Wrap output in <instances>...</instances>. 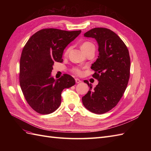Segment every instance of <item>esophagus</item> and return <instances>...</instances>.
I'll use <instances>...</instances> for the list:
<instances>
[{"mask_svg":"<svg viewBox=\"0 0 151 151\" xmlns=\"http://www.w3.org/2000/svg\"><path fill=\"white\" fill-rule=\"evenodd\" d=\"M75 80H76V83L77 84H79V83H81V81L80 79H76Z\"/></svg>","mask_w":151,"mask_h":151,"instance_id":"1","label":"esophagus"}]
</instances>
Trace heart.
<instances>
[{"label": "heart", "mask_w": 151, "mask_h": 151, "mask_svg": "<svg viewBox=\"0 0 151 151\" xmlns=\"http://www.w3.org/2000/svg\"><path fill=\"white\" fill-rule=\"evenodd\" d=\"M91 45H93L92 43H90V42H84L83 44H82L81 45V50H82V51H84V50L86 49V48H88V47H89L90 46H91ZM68 51H69V49H68L67 51H66V53H67L68 52ZM72 71H73V72H74L76 74H77V75H81V74H82V72H81V70L80 69V68H74V69L72 70Z\"/></svg>", "instance_id": "b5f03b06"}]
</instances>
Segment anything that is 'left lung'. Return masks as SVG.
Listing matches in <instances>:
<instances>
[{"instance_id": "left-lung-1", "label": "left lung", "mask_w": 151, "mask_h": 151, "mask_svg": "<svg viewBox=\"0 0 151 151\" xmlns=\"http://www.w3.org/2000/svg\"><path fill=\"white\" fill-rule=\"evenodd\" d=\"M84 35L94 38L98 44L99 56L91 68L99 82L92 88L84 81L90 88L82 101L87 109L100 115L115 107L125 92L130 77L129 52L119 36L109 29L95 28Z\"/></svg>"}]
</instances>
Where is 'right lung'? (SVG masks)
Wrapping results in <instances>:
<instances>
[{"label": "right lung", "mask_w": 151, "mask_h": 151, "mask_svg": "<svg viewBox=\"0 0 151 151\" xmlns=\"http://www.w3.org/2000/svg\"><path fill=\"white\" fill-rule=\"evenodd\" d=\"M81 31L43 29L28 40L21 53L19 83L26 100L35 111L43 115L54 112L61 104V93L76 84L64 74L54 79V62H61L63 50Z\"/></svg>", "instance_id": "add662e5"}]
</instances>
